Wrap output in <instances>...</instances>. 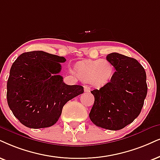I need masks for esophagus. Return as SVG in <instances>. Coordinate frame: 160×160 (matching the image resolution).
<instances>
[{"label": "esophagus", "mask_w": 160, "mask_h": 160, "mask_svg": "<svg viewBox=\"0 0 160 160\" xmlns=\"http://www.w3.org/2000/svg\"><path fill=\"white\" fill-rule=\"evenodd\" d=\"M84 91H85V92H90L91 88L88 86H84Z\"/></svg>", "instance_id": "obj_1"}]
</instances>
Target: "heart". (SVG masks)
<instances>
[{"mask_svg": "<svg viewBox=\"0 0 160 160\" xmlns=\"http://www.w3.org/2000/svg\"><path fill=\"white\" fill-rule=\"evenodd\" d=\"M79 78L86 82H92L95 86L106 85L113 73L112 64L107 60H98L81 62L77 68Z\"/></svg>", "mask_w": 160, "mask_h": 160, "instance_id": "obj_1", "label": "heart"}]
</instances>
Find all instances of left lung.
I'll return each mask as SVG.
<instances>
[{"instance_id":"left-lung-1","label":"left lung","mask_w":160,"mask_h":160,"mask_svg":"<svg viewBox=\"0 0 160 160\" xmlns=\"http://www.w3.org/2000/svg\"><path fill=\"white\" fill-rule=\"evenodd\" d=\"M106 59L116 71L110 82L91 92L94 102L89 117L100 128L120 130L140 114L147 95L146 73L134 58L114 52Z\"/></svg>"}]
</instances>
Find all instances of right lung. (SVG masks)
Wrapping results in <instances>:
<instances>
[{
    "label": "right lung",
    "mask_w": 160,
    "mask_h": 160,
    "mask_svg": "<svg viewBox=\"0 0 160 160\" xmlns=\"http://www.w3.org/2000/svg\"><path fill=\"white\" fill-rule=\"evenodd\" d=\"M66 58L43 51L25 52L13 62L7 81V102L14 116L31 128L55 124L68 100L83 93L58 74Z\"/></svg>",
    "instance_id": "add662e5"
}]
</instances>
